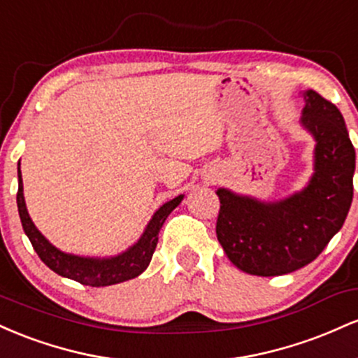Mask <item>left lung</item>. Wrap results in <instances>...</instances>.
Listing matches in <instances>:
<instances>
[{"instance_id":"1","label":"left lung","mask_w":358,"mask_h":358,"mask_svg":"<svg viewBox=\"0 0 358 358\" xmlns=\"http://www.w3.org/2000/svg\"><path fill=\"white\" fill-rule=\"evenodd\" d=\"M303 99L299 126L315 139L313 175L305 187L279 200L217 190V239L232 264L254 276H281L310 264L350 210L355 148L342 113L315 90H305Z\"/></svg>"}]
</instances>
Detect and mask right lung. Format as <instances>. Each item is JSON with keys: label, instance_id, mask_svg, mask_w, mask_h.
<instances>
[{"label": "right lung", "instance_id": "add662e5", "mask_svg": "<svg viewBox=\"0 0 358 358\" xmlns=\"http://www.w3.org/2000/svg\"><path fill=\"white\" fill-rule=\"evenodd\" d=\"M185 195H178L171 199L170 202L163 203L153 213L148 225L143 231L141 237L129 245L126 250L109 257H89L77 256V254H69L64 250L57 249L42 232L36 229L28 213L27 203H24L23 195V180L22 170L18 163V193H16V205H18L20 219H22L23 231L34 245L35 252L42 259L45 264L50 268L53 273L60 276L73 279L84 286L101 287L117 285V282L129 281V279L138 278L139 274L150 266L151 257L158 244L159 229L163 227L165 220L171 212L182 203Z\"/></svg>", "mask_w": 358, "mask_h": 358}]
</instances>
